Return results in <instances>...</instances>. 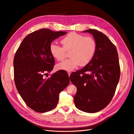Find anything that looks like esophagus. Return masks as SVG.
Masks as SVG:
<instances>
[{
  "mask_svg": "<svg viewBox=\"0 0 134 134\" xmlns=\"http://www.w3.org/2000/svg\"><path fill=\"white\" fill-rule=\"evenodd\" d=\"M68 74L69 76H70V74H71V71H68Z\"/></svg>",
  "mask_w": 134,
  "mask_h": 134,
  "instance_id": "esophagus-1",
  "label": "esophagus"
}]
</instances>
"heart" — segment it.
Segmentation results:
<instances>
[{
  "instance_id": "b5f03b06",
  "label": "heart",
  "mask_w": 134,
  "mask_h": 134,
  "mask_svg": "<svg viewBox=\"0 0 134 134\" xmlns=\"http://www.w3.org/2000/svg\"><path fill=\"white\" fill-rule=\"evenodd\" d=\"M60 47L54 43L50 46V52L52 57L58 61H62L66 57V52L70 51L71 57L57 65L61 70H72L78 65L85 66L91 61L96 50V43L92 37L76 32H71L61 41Z\"/></svg>"
}]
</instances>
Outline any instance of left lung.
<instances>
[{"mask_svg":"<svg viewBox=\"0 0 134 134\" xmlns=\"http://www.w3.org/2000/svg\"><path fill=\"white\" fill-rule=\"evenodd\" d=\"M83 32L93 36L96 50L91 61L81 70L72 72L70 78L77 88L74 97L76 107L92 113L110 102L119 82L120 68L116 47L107 36L94 29Z\"/></svg>","mask_w":134,"mask_h":134,"instance_id":"left-lung-1","label":"left lung"}]
</instances>
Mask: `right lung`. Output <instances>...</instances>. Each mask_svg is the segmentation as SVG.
Wrapping results in <instances>:
<instances>
[{
    "label": "right lung",
    "instance_id": "1",
    "mask_svg": "<svg viewBox=\"0 0 134 134\" xmlns=\"http://www.w3.org/2000/svg\"><path fill=\"white\" fill-rule=\"evenodd\" d=\"M66 34L48 29L36 31L26 36L16 52V87L25 103L36 112L44 113L54 109L59 94L70 82L65 70H59L46 78L54 66V58L49 49L51 43Z\"/></svg>",
    "mask_w": 134,
    "mask_h": 134
}]
</instances>
